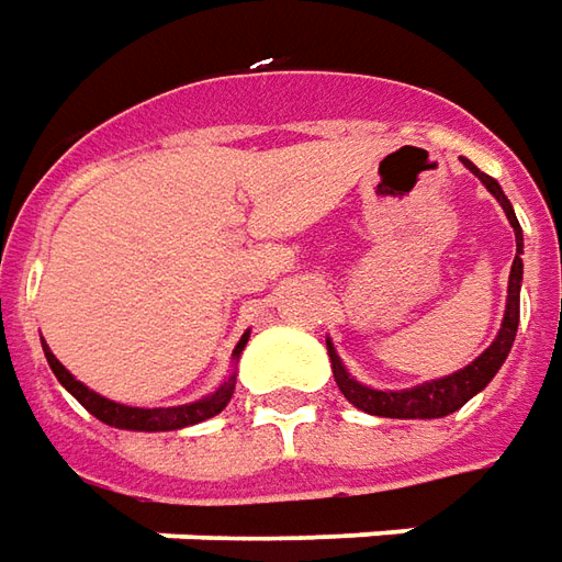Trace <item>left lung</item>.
<instances>
[{
    "instance_id": "1",
    "label": "left lung",
    "mask_w": 562,
    "mask_h": 562,
    "mask_svg": "<svg viewBox=\"0 0 562 562\" xmlns=\"http://www.w3.org/2000/svg\"><path fill=\"white\" fill-rule=\"evenodd\" d=\"M471 173L481 177V183L495 195V201L502 204V211L510 220V229L517 235V257L510 266L508 278V308H505V321H502V330L495 336V342L474 363H468L465 370L452 373L447 379H435V382H425L416 385L409 392H376V389H367L361 382L348 376L346 367L339 361V355L333 351L330 339H327V351H330L333 363V379L339 385V392L346 394L348 404H355L370 416H385V419H440V416H450L459 406H465L477 392H483L490 385V379L498 373V367L508 358L510 346H514V336H517V324H520V281H524V229L514 216L508 195L502 192V186L495 183L490 173H483L481 168H474L468 158H462Z\"/></svg>"
}]
</instances>
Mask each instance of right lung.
I'll use <instances>...</instances> for the list:
<instances>
[{
  "instance_id": "1",
  "label": "right lung",
  "mask_w": 562,
  "mask_h": 562,
  "mask_svg": "<svg viewBox=\"0 0 562 562\" xmlns=\"http://www.w3.org/2000/svg\"><path fill=\"white\" fill-rule=\"evenodd\" d=\"M244 342H247V336H241V342L235 346V355H241ZM45 348V358L52 363L54 376L60 379V385L67 389L76 401H79L91 416H97L100 422H106V425H115V428H127V431H177V428H186V425H195V422H204L216 416V413H223V406L229 404L232 397V379L226 385H220L211 397H204V401H195V404H183V406H158V409H143V406H125V404H115V401H106V397H100L97 392H91L88 385H81L79 379L69 373L64 363L57 361L52 355V348Z\"/></svg>"
}]
</instances>
